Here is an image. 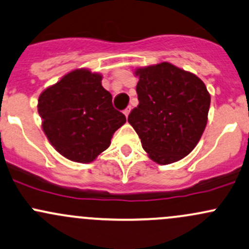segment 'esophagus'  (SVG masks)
Here are the masks:
<instances>
[{
	"label": "esophagus",
	"mask_w": 249,
	"mask_h": 249,
	"mask_svg": "<svg viewBox=\"0 0 249 249\" xmlns=\"http://www.w3.org/2000/svg\"><path fill=\"white\" fill-rule=\"evenodd\" d=\"M130 111H131V106H129L127 107L126 109H124V114H125V117H129V114H130Z\"/></svg>",
	"instance_id": "obj_1"
}]
</instances>
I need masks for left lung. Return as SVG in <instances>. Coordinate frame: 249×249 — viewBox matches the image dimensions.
I'll list each match as a JSON object with an SVG mask.
<instances>
[{"label": "left lung", "instance_id": "obj_1", "mask_svg": "<svg viewBox=\"0 0 249 249\" xmlns=\"http://www.w3.org/2000/svg\"><path fill=\"white\" fill-rule=\"evenodd\" d=\"M138 106L127 122L154 162L169 164L187 156L208 123L210 94L199 77L168 62L137 68Z\"/></svg>", "mask_w": 249, "mask_h": 249}]
</instances>
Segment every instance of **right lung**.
I'll return each instance as SVG.
<instances>
[{
	"label": "right lung",
	"instance_id": "right-lung-1",
	"mask_svg": "<svg viewBox=\"0 0 249 249\" xmlns=\"http://www.w3.org/2000/svg\"><path fill=\"white\" fill-rule=\"evenodd\" d=\"M101 80L99 72L75 69L39 95L43 131L51 145L70 161L93 162L126 122L124 114L114 109L111 93Z\"/></svg>",
	"mask_w": 249,
	"mask_h": 249
}]
</instances>
